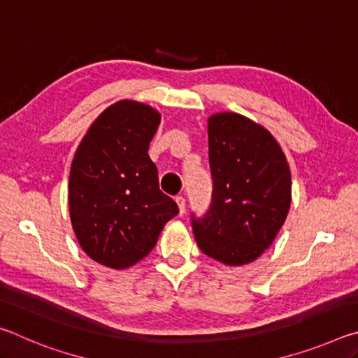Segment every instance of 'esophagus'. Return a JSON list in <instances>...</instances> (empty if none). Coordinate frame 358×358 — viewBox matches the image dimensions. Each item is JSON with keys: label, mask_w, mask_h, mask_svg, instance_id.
<instances>
[{"label": "esophagus", "mask_w": 358, "mask_h": 358, "mask_svg": "<svg viewBox=\"0 0 358 358\" xmlns=\"http://www.w3.org/2000/svg\"><path fill=\"white\" fill-rule=\"evenodd\" d=\"M175 202H177V205H178V213H180V216H183V215H185V210H186V201H185V197L178 196L177 199H175Z\"/></svg>", "instance_id": "1"}]
</instances>
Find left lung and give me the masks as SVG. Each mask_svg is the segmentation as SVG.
I'll use <instances>...</instances> for the list:
<instances>
[{
	"label": "left lung",
	"instance_id": "8db88e82",
	"mask_svg": "<svg viewBox=\"0 0 358 358\" xmlns=\"http://www.w3.org/2000/svg\"><path fill=\"white\" fill-rule=\"evenodd\" d=\"M213 192L207 215H191L197 246L226 265L256 260L273 243L290 208L292 178L275 137L243 115L208 118Z\"/></svg>",
	"mask_w": 358,
	"mask_h": 358
}]
</instances>
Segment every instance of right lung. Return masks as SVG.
I'll list each match as a JSON object with an SVG mask.
<instances>
[{"label": "right lung", "mask_w": 358, "mask_h": 358, "mask_svg": "<svg viewBox=\"0 0 358 358\" xmlns=\"http://www.w3.org/2000/svg\"><path fill=\"white\" fill-rule=\"evenodd\" d=\"M161 115L137 101L107 107L72 159L69 213L82 250L94 262L124 270L147 257L178 213L159 189L148 147Z\"/></svg>", "instance_id": "obj_1"}]
</instances>
